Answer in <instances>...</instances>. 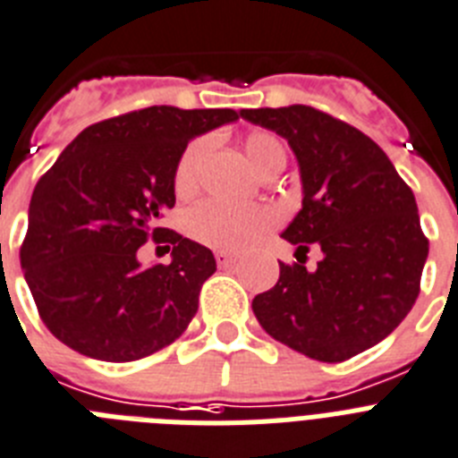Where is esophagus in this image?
Returning a JSON list of instances; mask_svg holds the SVG:
<instances>
[{"label": "esophagus", "mask_w": 458, "mask_h": 458, "mask_svg": "<svg viewBox=\"0 0 458 458\" xmlns=\"http://www.w3.org/2000/svg\"><path fill=\"white\" fill-rule=\"evenodd\" d=\"M215 259H217V267L226 268V267H233L238 261L236 255H232V252H225V250H220V252H215Z\"/></svg>", "instance_id": "obj_1"}]
</instances>
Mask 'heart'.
<instances>
[{
	"label": "heart",
	"instance_id": "obj_1",
	"mask_svg": "<svg viewBox=\"0 0 458 458\" xmlns=\"http://www.w3.org/2000/svg\"><path fill=\"white\" fill-rule=\"evenodd\" d=\"M213 140L208 136L194 139L190 146L182 150L178 166L174 174V187L178 197H190L199 187V174L206 155L210 152ZM245 155L250 164L255 166L259 175L280 174L284 166V148L273 134L267 131H252L243 140ZM273 225V217L267 208L255 206V203H232L210 199V201L199 203L187 215L185 226L194 241L208 245L215 250H245L252 245L261 233Z\"/></svg>",
	"mask_w": 458,
	"mask_h": 458
}]
</instances>
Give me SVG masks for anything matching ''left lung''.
Here are the masks:
<instances>
[{"mask_svg": "<svg viewBox=\"0 0 458 458\" xmlns=\"http://www.w3.org/2000/svg\"><path fill=\"white\" fill-rule=\"evenodd\" d=\"M241 117L283 136L299 162L303 201L283 232L315 271L280 264L276 287L252 310L268 335L335 363L385 341L420 294L428 257L415 194L373 139L310 106L243 108Z\"/></svg>", "mask_w": 458, "mask_h": 458, "instance_id": "left-lung-1", "label": "left lung"}]
</instances>
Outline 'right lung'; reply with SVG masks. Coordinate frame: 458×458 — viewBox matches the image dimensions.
I'll list each match as a JSON object with an SVG mask.
<instances>
[{
	"label": "right lung",
	"mask_w": 458,
	"mask_h": 458,
	"mask_svg": "<svg viewBox=\"0 0 458 458\" xmlns=\"http://www.w3.org/2000/svg\"><path fill=\"white\" fill-rule=\"evenodd\" d=\"M236 120L232 108L150 106L89 124L62 150L34 187L21 248L38 315L57 341L124 363L187 329L215 257L157 222L175 206L187 143ZM150 235L174 245L171 265L140 267L135 255Z\"/></svg>",
	"instance_id": "add662e5"
}]
</instances>
